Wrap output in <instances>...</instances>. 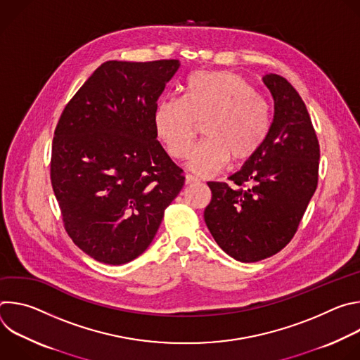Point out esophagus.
Returning a JSON list of instances; mask_svg holds the SVG:
<instances>
[{
	"instance_id": "1",
	"label": "esophagus",
	"mask_w": 360,
	"mask_h": 360,
	"mask_svg": "<svg viewBox=\"0 0 360 360\" xmlns=\"http://www.w3.org/2000/svg\"><path fill=\"white\" fill-rule=\"evenodd\" d=\"M195 182H198V179L195 176H192V175H186L185 176V184L186 185H191V184H195Z\"/></svg>"
}]
</instances>
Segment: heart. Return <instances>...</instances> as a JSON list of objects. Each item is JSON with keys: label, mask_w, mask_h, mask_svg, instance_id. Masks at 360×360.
<instances>
[{"label": "heart", "mask_w": 360, "mask_h": 360, "mask_svg": "<svg viewBox=\"0 0 360 360\" xmlns=\"http://www.w3.org/2000/svg\"><path fill=\"white\" fill-rule=\"evenodd\" d=\"M202 136L188 167L199 176L218 172L228 161L250 160L271 128V107L253 85L229 71H198L188 77L184 98H165L155 110V129L174 158L189 152L196 124Z\"/></svg>", "instance_id": "b5f03b06"}]
</instances>
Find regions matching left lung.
<instances>
[{"mask_svg":"<svg viewBox=\"0 0 360 360\" xmlns=\"http://www.w3.org/2000/svg\"><path fill=\"white\" fill-rule=\"evenodd\" d=\"M262 81L274 98L268 136L229 176L236 186L208 182L212 199L203 212L217 243L239 262L283 249L318 186L321 150L304 102L283 77L268 74Z\"/></svg>","mask_w":360,"mask_h":360,"instance_id":"8db88e82","label":"left lung"}]
</instances>
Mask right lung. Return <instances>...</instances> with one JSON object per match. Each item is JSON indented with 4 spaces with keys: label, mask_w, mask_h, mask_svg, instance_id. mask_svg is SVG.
<instances>
[{
    "label": "right lung",
    "mask_w": 360,
    "mask_h": 360,
    "mask_svg": "<svg viewBox=\"0 0 360 360\" xmlns=\"http://www.w3.org/2000/svg\"><path fill=\"white\" fill-rule=\"evenodd\" d=\"M178 60L107 61L77 91L54 132L51 184L74 243L122 265L146 250L185 176L155 129Z\"/></svg>",
    "instance_id": "right-lung-1"
}]
</instances>
